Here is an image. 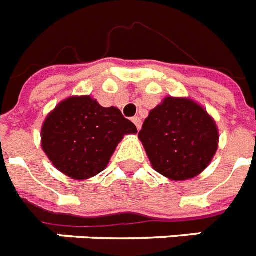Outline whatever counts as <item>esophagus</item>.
<instances>
[{"label":"esophagus","mask_w":256,"mask_h":256,"mask_svg":"<svg viewBox=\"0 0 256 256\" xmlns=\"http://www.w3.org/2000/svg\"><path fill=\"white\" fill-rule=\"evenodd\" d=\"M132 122H134V124H136V128H138V130L141 128V126H142L141 118H138V116H136V118H132Z\"/></svg>","instance_id":"34e87169"}]
</instances>
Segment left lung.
Segmentation results:
<instances>
[{"label":"left lung","mask_w":256,"mask_h":256,"mask_svg":"<svg viewBox=\"0 0 256 256\" xmlns=\"http://www.w3.org/2000/svg\"><path fill=\"white\" fill-rule=\"evenodd\" d=\"M156 170L174 181L202 173L218 150L219 132L202 106L184 98H165L138 132Z\"/></svg>","instance_id":"1"}]
</instances>
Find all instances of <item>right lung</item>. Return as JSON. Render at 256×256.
<instances>
[{
  "label": "right lung",
  "instance_id": "right-lung-1",
  "mask_svg": "<svg viewBox=\"0 0 256 256\" xmlns=\"http://www.w3.org/2000/svg\"><path fill=\"white\" fill-rule=\"evenodd\" d=\"M136 124L115 107H102L91 96H75L54 108L42 124V149L50 162L76 180L104 170L124 134Z\"/></svg>",
  "mask_w": 256,
  "mask_h": 256
}]
</instances>
